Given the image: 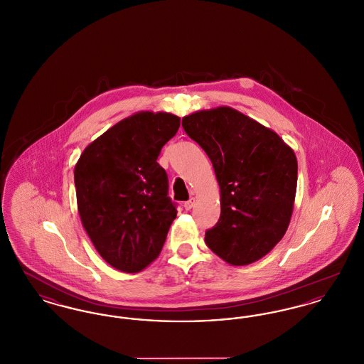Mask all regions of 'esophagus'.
<instances>
[{
    "mask_svg": "<svg viewBox=\"0 0 364 364\" xmlns=\"http://www.w3.org/2000/svg\"><path fill=\"white\" fill-rule=\"evenodd\" d=\"M193 206H195V198H191L190 200H187V202L184 203V208H186V210H191Z\"/></svg>",
    "mask_w": 364,
    "mask_h": 364,
    "instance_id": "1",
    "label": "esophagus"
}]
</instances>
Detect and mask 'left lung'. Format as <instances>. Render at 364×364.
I'll return each instance as SVG.
<instances>
[{
  "instance_id": "left-lung-1",
  "label": "left lung",
  "mask_w": 364,
  "mask_h": 364,
  "mask_svg": "<svg viewBox=\"0 0 364 364\" xmlns=\"http://www.w3.org/2000/svg\"><path fill=\"white\" fill-rule=\"evenodd\" d=\"M183 128L208 154L221 190V215L205 242L220 258L250 264L287 232L294 210L297 161L272 129L232 107L183 117Z\"/></svg>"
}]
</instances>
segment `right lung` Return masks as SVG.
I'll list each match as a JSON object with an SVG mask.
<instances>
[{
  "mask_svg": "<svg viewBox=\"0 0 364 364\" xmlns=\"http://www.w3.org/2000/svg\"><path fill=\"white\" fill-rule=\"evenodd\" d=\"M180 119L141 112L94 140L75 166L77 208L88 237L110 266L136 273L159 255L177 214L156 162Z\"/></svg>",
  "mask_w": 364,
  "mask_h": 364,
  "instance_id": "obj_1",
  "label": "right lung"
}]
</instances>
